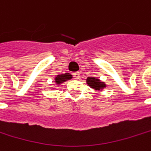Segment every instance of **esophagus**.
<instances>
[{
	"mask_svg": "<svg viewBox=\"0 0 151 151\" xmlns=\"http://www.w3.org/2000/svg\"><path fill=\"white\" fill-rule=\"evenodd\" d=\"M73 76H74V78H75V79H79L81 75H80L79 72H75V73L73 74Z\"/></svg>",
	"mask_w": 151,
	"mask_h": 151,
	"instance_id": "obj_1",
	"label": "esophagus"
}]
</instances>
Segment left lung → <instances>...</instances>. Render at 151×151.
<instances>
[{
	"instance_id": "obj_1",
	"label": "left lung",
	"mask_w": 151,
	"mask_h": 151,
	"mask_svg": "<svg viewBox=\"0 0 151 151\" xmlns=\"http://www.w3.org/2000/svg\"><path fill=\"white\" fill-rule=\"evenodd\" d=\"M87 83L90 87L93 88L95 90H102L105 87V84L104 82H102L99 81V79H97L95 77H87Z\"/></svg>"
}]
</instances>
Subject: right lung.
<instances>
[{
	"instance_id": "1",
	"label": "right lung",
	"mask_w": 151,
	"mask_h": 151,
	"mask_svg": "<svg viewBox=\"0 0 151 151\" xmlns=\"http://www.w3.org/2000/svg\"><path fill=\"white\" fill-rule=\"evenodd\" d=\"M72 78V76L70 73H64L62 75H58L55 77V83L57 85H59L61 83H63L66 81H69Z\"/></svg>"
}]
</instances>
